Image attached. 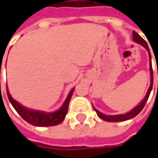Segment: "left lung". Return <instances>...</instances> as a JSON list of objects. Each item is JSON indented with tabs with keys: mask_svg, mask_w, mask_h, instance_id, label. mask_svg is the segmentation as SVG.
<instances>
[{
	"mask_svg": "<svg viewBox=\"0 0 158 158\" xmlns=\"http://www.w3.org/2000/svg\"><path fill=\"white\" fill-rule=\"evenodd\" d=\"M133 35H134L135 42L142 45L143 47L145 48V49L149 52V58H150V65H151V55H150V51H149V48L147 46V43L143 39L142 37L136 32H135V31L133 32ZM150 73H151V84H150V87L148 89V91H147L145 97L143 98L142 102L139 105H137L135 109H133L131 111H129V112H127L125 114H119V115H105V114L100 112L99 110L94 109L95 111L97 112L98 116L101 119H102V120H104L106 122H123V121H126V120H129V119H132V118L135 117L143 110V108L144 107V105H145V103H146V102H147V100L149 98V95H150V92L152 90V88H153V69H152V66H151V69H150Z\"/></svg>",
	"mask_w": 158,
	"mask_h": 158,
	"instance_id": "8db88e82",
	"label": "left lung"
}]
</instances>
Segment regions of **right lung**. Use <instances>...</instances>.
<instances>
[{
    "instance_id": "obj_1",
    "label": "right lung",
    "mask_w": 158,
    "mask_h": 158,
    "mask_svg": "<svg viewBox=\"0 0 158 158\" xmlns=\"http://www.w3.org/2000/svg\"><path fill=\"white\" fill-rule=\"evenodd\" d=\"M72 93H73V89H71L67 100L65 101L64 104L62 105V107L59 110L55 111V112L46 113V112L39 111V110H30V109H27V108L22 106L21 104H19L12 98L11 94L9 93V91L7 89L8 99L16 111L19 113V115L24 121H26L28 123L35 125V126H54V125H56V124L62 123L66 117L67 112H68V108H69V104Z\"/></svg>"
}]
</instances>
